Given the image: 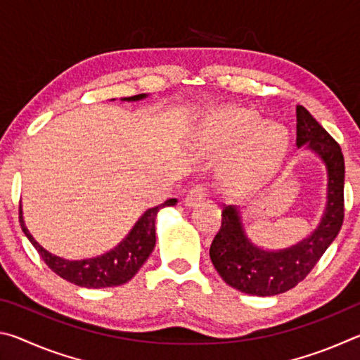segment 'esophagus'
Masks as SVG:
<instances>
[{
  "mask_svg": "<svg viewBox=\"0 0 360 360\" xmlns=\"http://www.w3.org/2000/svg\"><path fill=\"white\" fill-rule=\"evenodd\" d=\"M205 195H206V192H205L203 187H200V186L193 187V188H191V191H188L187 197L184 198V203H186V206H188V208H195V206H197L198 203L203 202Z\"/></svg>",
  "mask_w": 360,
  "mask_h": 360,
  "instance_id": "obj_1",
  "label": "esophagus"
}]
</instances>
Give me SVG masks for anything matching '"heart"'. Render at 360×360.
I'll use <instances>...</instances> for the list:
<instances>
[{"mask_svg":"<svg viewBox=\"0 0 360 360\" xmlns=\"http://www.w3.org/2000/svg\"><path fill=\"white\" fill-rule=\"evenodd\" d=\"M210 143L243 146L224 178L230 192H249L270 178L288 149L285 131L279 125L265 124L262 115L248 108H229L216 115L208 129Z\"/></svg>","mask_w":360,"mask_h":360,"instance_id":"b5f03b06","label":"heart"}]
</instances>
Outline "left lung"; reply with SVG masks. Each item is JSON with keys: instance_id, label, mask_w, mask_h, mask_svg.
Returning a JSON list of instances; mask_svg holds the SVG:
<instances>
[{"instance_id": "left-lung-1", "label": "left lung", "mask_w": 360, "mask_h": 360, "mask_svg": "<svg viewBox=\"0 0 360 360\" xmlns=\"http://www.w3.org/2000/svg\"><path fill=\"white\" fill-rule=\"evenodd\" d=\"M307 146L327 168V205L321 222L298 245L265 251L248 238L236 206L224 205L222 225L211 243L210 257L225 283L245 294L278 295L303 281L338 235L345 219V158L340 144L307 109L297 106V146Z\"/></svg>"}]
</instances>
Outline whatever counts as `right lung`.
Listing matches in <instances>:
<instances>
[{"instance_id":"1","label":"right lung","mask_w":360,"mask_h":360,"mask_svg":"<svg viewBox=\"0 0 360 360\" xmlns=\"http://www.w3.org/2000/svg\"><path fill=\"white\" fill-rule=\"evenodd\" d=\"M146 96H148L146 94L129 96V98H124V101H138L146 98ZM176 203H178V200L169 198L165 203L149 208L133 225L130 233L114 249L98 255V257L84 260H66L46 251L25 227L22 210L19 211V219L23 233H25L30 243L41 255V259L46 262V265L53 273H57L60 278L66 279L71 284L81 285V288L101 289L125 284L136 275L139 268L148 260L150 252L154 251L157 212L165 208V206H174Z\"/></svg>"}]
</instances>
